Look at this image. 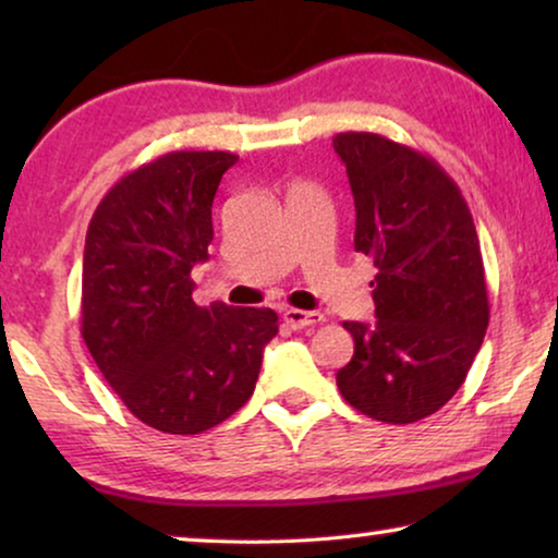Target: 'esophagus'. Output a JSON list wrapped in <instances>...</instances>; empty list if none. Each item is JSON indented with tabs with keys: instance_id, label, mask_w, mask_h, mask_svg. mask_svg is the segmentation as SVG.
Segmentation results:
<instances>
[{
	"instance_id": "esophagus-1",
	"label": "esophagus",
	"mask_w": 558,
	"mask_h": 558,
	"mask_svg": "<svg viewBox=\"0 0 558 558\" xmlns=\"http://www.w3.org/2000/svg\"><path fill=\"white\" fill-rule=\"evenodd\" d=\"M281 317H284V323L292 327V330H304V327L323 323V315H319V312H304V310H294V307L284 310V315Z\"/></svg>"
}]
</instances>
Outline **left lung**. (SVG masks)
<instances>
[{
    "label": "left lung",
    "mask_w": 558,
    "mask_h": 558,
    "mask_svg": "<svg viewBox=\"0 0 558 558\" xmlns=\"http://www.w3.org/2000/svg\"><path fill=\"white\" fill-rule=\"evenodd\" d=\"M355 201V251L373 258L376 319L342 323L355 353L338 371L350 407L386 424L434 414L483 345V254L454 180L422 151L371 132L332 140Z\"/></svg>",
    "instance_id": "1"
}]
</instances>
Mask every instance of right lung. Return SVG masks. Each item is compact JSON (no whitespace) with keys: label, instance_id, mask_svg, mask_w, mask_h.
I'll use <instances>...</instances> for the list:
<instances>
[{"label":"right lung","instance_id":"add662e5","mask_svg":"<svg viewBox=\"0 0 558 558\" xmlns=\"http://www.w3.org/2000/svg\"><path fill=\"white\" fill-rule=\"evenodd\" d=\"M231 151H170L113 185L88 223L81 335L124 407L151 429L201 434L251 399L269 307L193 302L208 258L213 197Z\"/></svg>","mask_w":558,"mask_h":558}]
</instances>
